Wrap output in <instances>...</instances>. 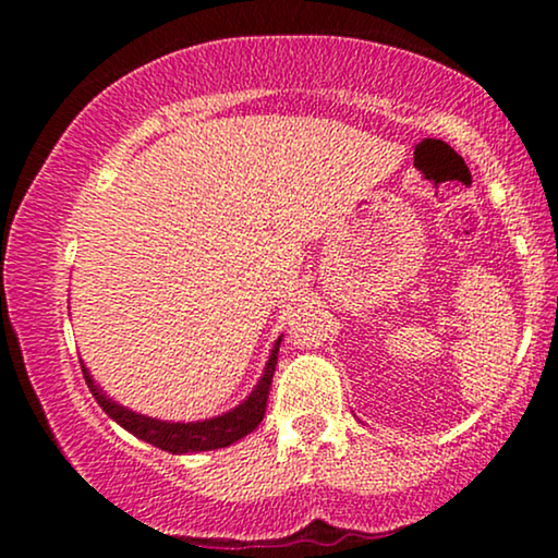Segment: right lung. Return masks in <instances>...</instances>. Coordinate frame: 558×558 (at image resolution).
<instances>
[{"instance_id": "add662e5", "label": "right lung", "mask_w": 558, "mask_h": 558, "mask_svg": "<svg viewBox=\"0 0 558 558\" xmlns=\"http://www.w3.org/2000/svg\"><path fill=\"white\" fill-rule=\"evenodd\" d=\"M279 342L281 338L274 342L269 361H266L264 376L258 384L254 386V391L246 396V401L239 403V407L226 411V414L205 418V422H159V418H149L144 414H136V411L121 407L113 399H109L101 388L96 386L94 376H90L86 365L83 368V378L94 393V399L98 401L106 414H109L113 422L124 426L126 432H132L134 437H140L142 441H147L151 447L165 449V452L172 454H185V452H208V449H220L233 445L256 429L262 424V418L266 414V401H269V388H271V378H274V368H277V357H279Z\"/></svg>"}]
</instances>
